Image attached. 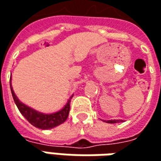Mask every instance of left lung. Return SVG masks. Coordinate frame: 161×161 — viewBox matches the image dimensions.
<instances>
[{
	"mask_svg": "<svg viewBox=\"0 0 161 161\" xmlns=\"http://www.w3.org/2000/svg\"><path fill=\"white\" fill-rule=\"evenodd\" d=\"M122 121H123V120L114 119V120H108V121H106V122L110 124H115V123H119V122H122Z\"/></svg>",
	"mask_w": 161,
	"mask_h": 161,
	"instance_id": "1",
	"label": "left lung"
}]
</instances>
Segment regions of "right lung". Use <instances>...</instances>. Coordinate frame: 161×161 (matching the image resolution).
<instances>
[{"mask_svg": "<svg viewBox=\"0 0 161 161\" xmlns=\"http://www.w3.org/2000/svg\"><path fill=\"white\" fill-rule=\"evenodd\" d=\"M10 89H11L14 103L19 109L20 112L35 127L39 128L42 130H48V129H51V128L56 127L57 125H61L67 119V118L69 116V108H70V100L72 98L73 95L69 97L68 103L65 104L64 107L60 110L59 112L50 113V114H44L42 112H36V110H34L32 108L27 106L26 104H22V102H20V100L18 99L17 97L14 94L11 84H10Z\"/></svg>", "mask_w": 161, "mask_h": 161, "instance_id": "add662e5", "label": "right lung"}]
</instances>
